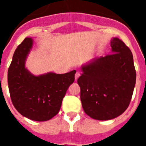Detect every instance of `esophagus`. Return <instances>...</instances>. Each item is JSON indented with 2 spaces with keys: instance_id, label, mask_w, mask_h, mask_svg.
Masks as SVG:
<instances>
[{
  "instance_id": "1",
  "label": "esophagus",
  "mask_w": 146,
  "mask_h": 146,
  "mask_svg": "<svg viewBox=\"0 0 146 146\" xmlns=\"http://www.w3.org/2000/svg\"><path fill=\"white\" fill-rule=\"evenodd\" d=\"M80 76V72L77 71V72H76V74H75V80H77L79 78Z\"/></svg>"
}]
</instances>
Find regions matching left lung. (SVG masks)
I'll return each instance as SVG.
<instances>
[{
  "label": "left lung",
  "mask_w": 146,
  "mask_h": 146,
  "mask_svg": "<svg viewBox=\"0 0 146 146\" xmlns=\"http://www.w3.org/2000/svg\"><path fill=\"white\" fill-rule=\"evenodd\" d=\"M110 46L113 53L82 66L77 80L85 113L99 121L116 118L127 109L136 82L130 49L118 38H112Z\"/></svg>",
  "instance_id": "left-lung-1"
}]
</instances>
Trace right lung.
<instances>
[{"instance_id": "right-lung-1", "label": "right lung", "mask_w": 146, "mask_h": 146, "mask_svg": "<svg viewBox=\"0 0 146 146\" xmlns=\"http://www.w3.org/2000/svg\"><path fill=\"white\" fill-rule=\"evenodd\" d=\"M33 39L25 38L13 55L8 70V86L13 105L22 115L36 121L57 115L67 89L74 81L75 70L66 74L48 72L35 76L25 68Z\"/></svg>"}]
</instances>
